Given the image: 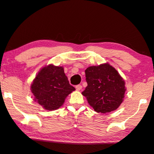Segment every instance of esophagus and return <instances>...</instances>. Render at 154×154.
<instances>
[{"mask_svg": "<svg viewBox=\"0 0 154 154\" xmlns=\"http://www.w3.org/2000/svg\"><path fill=\"white\" fill-rule=\"evenodd\" d=\"M75 88L77 91H79V90H81L82 88V86L81 85H78L75 86Z\"/></svg>", "mask_w": 154, "mask_h": 154, "instance_id": "1", "label": "esophagus"}]
</instances>
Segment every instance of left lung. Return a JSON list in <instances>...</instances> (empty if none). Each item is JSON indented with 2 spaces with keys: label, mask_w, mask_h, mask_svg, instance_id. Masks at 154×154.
Instances as JSON below:
<instances>
[{
  "label": "left lung",
  "mask_w": 154,
  "mask_h": 154,
  "mask_svg": "<svg viewBox=\"0 0 154 154\" xmlns=\"http://www.w3.org/2000/svg\"><path fill=\"white\" fill-rule=\"evenodd\" d=\"M87 87L82 94L95 111L107 113L117 109L123 101V79L109 64L89 67L85 70Z\"/></svg>",
  "instance_id": "obj_1"
}]
</instances>
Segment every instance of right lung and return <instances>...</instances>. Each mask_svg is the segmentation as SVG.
I'll return each mask as SVG.
<instances>
[{
  "label": "right lung",
  "instance_id": "1",
  "mask_svg": "<svg viewBox=\"0 0 154 154\" xmlns=\"http://www.w3.org/2000/svg\"><path fill=\"white\" fill-rule=\"evenodd\" d=\"M31 89L38 104L45 109L53 110L60 108L75 89L69 85L63 67L50 65L41 69Z\"/></svg>",
  "mask_w": 154,
  "mask_h": 154
}]
</instances>
